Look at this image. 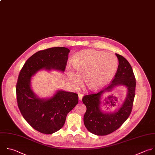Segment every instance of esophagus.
<instances>
[{
	"instance_id": "1",
	"label": "esophagus",
	"mask_w": 155,
	"mask_h": 155,
	"mask_svg": "<svg viewBox=\"0 0 155 155\" xmlns=\"http://www.w3.org/2000/svg\"><path fill=\"white\" fill-rule=\"evenodd\" d=\"M83 97V94H82V93H78V98H79V100H81L82 99Z\"/></svg>"
}]
</instances>
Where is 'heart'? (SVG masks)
I'll return each mask as SVG.
<instances>
[{"label": "heart", "mask_w": 155, "mask_h": 155, "mask_svg": "<svg viewBox=\"0 0 155 155\" xmlns=\"http://www.w3.org/2000/svg\"><path fill=\"white\" fill-rule=\"evenodd\" d=\"M74 71L67 69L68 78L74 86H78L84 78L87 87L98 91L113 77L118 66L117 57L111 54L94 50H85L77 54L72 60Z\"/></svg>", "instance_id": "heart-1"}]
</instances>
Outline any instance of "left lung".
<instances>
[{"label":"left lung","instance_id":"obj_1","mask_svg":"<svg viewBox=\"0 0 155 155\" xmlns=\"http://www.w3.org/2000/svg\"><path fill=\"white\" fill-rule=\"evenodd\" d=\"M116 55L119 60V66L111 82L104 89L86 95L82 99L86 107L83 118L84 125L89 131L98 136L109 134L120 128L130 116L133 106L136 81L133 69L123 56L117 54ZM120 84L125 85L128 88L127 98L123 105L114 114L102 113L99 109L101 94Z\"/></svg>","mask_w":155,"mask_h":155}]
</instances>
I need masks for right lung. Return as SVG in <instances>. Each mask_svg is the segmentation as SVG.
Masks as SVG:
<instances>
[{
	"instance_id": "obj_1",
	"label": "right lung",
	"mask_w": 155,
	"mask_h": 155,
	"mask_svg": "<svg viewBox=\"0 0 155 155\" xmlns=\"http://www.w3.org/2000/svg\"><path fill=\"white\" fill-rule=\"evenodd\" d=\"M69 51L63 47L38 51L26 61L18 76L16 91L19 109L28 124L43 134H52L63 127L67 114L78 104V95L58 91L49 99L39 98L31 89V77L42 69L64 72Z\"/></svg>"
}]
</instances>
